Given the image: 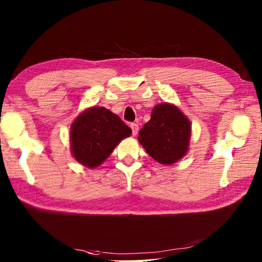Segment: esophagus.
<instances>
[{"instance_id":"1","label":"esophagus","mask_w":262,"mask_h":262,"mask_svg":"<svg viewBox=\"0 0 262 262\" xmlns=\"http://www.w3.org/2000/svg\"><path fill=\"white\" fill-rule=\"evenodd\" d=\"M130 128H132V133H133V135H136L137 133H138V125L137 124H135V122H133V124H130Z\"/></svg>"}]
</instances>
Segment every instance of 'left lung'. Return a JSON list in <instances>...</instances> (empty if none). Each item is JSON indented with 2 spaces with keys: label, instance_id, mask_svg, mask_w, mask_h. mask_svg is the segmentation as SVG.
<instances>
[{
  "label": "left lung",
  "instance_id": "obj_1",
  "mask_svg": "<svg viewBox=\"0 0 262 262\" xmlns=\"http://www.w3.org/2000/svg\"><path fill=\"white\" fill-rule=\"evenodd\" d=\"M191 126L174 105H155L140 132L138 141L151 157L162 164H172L187 153Z\"/></svg>",
  "mask_w": 262,
  "mask_h": 262
}]
</instances>
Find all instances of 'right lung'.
Wrapping results in <instances>:
<instances>
[{"label": "right lung", "instance_id": "1", "mask_svg": "<svg viewBox=\"0 0 262 262\" xmlns=\"http://www.w3.org/2000/svg\"><path fill=\"white\" fill-rule=\"evenodd\" d=\"M130 133V128L110 110L90 108L72 124V153L77 162L88 168H96Z\"/></svg>", "mask_w": 262, "mask_h": 262}]
</instances>
